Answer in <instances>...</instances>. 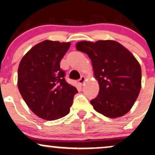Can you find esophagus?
Segmentation results:
<instances>
[{
    "label": "esophagus",
    "mask_w": 155,
    "mask_h": 155,
    "mask_svg": "<svg viewBox=\"0 0 155 155\" xmlns=\"http://www.w3.org/2000/svg\"><path fill=\"white\" fill-rule=\"evenodd\" d=\"M85 80H86V78L84 77V76H81V78L79 79V81H78V82H79L80 84L82 85V84L84 83V81H85Z\"/></svg>",
    "instance_id": "esophagus-1"
}]
</instances>
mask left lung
<instances>
[{"label":"left lung","instance_id":"1","mask_svg":"<svg viewBox=\"0 0 155 155\" xmlns=\"http://www.w3.org/2000/svg\"><path fill=\"white\" fill-rule=\"evenodd\" d=\"M76 47L91 59L99 82V94L90 101L94 109L111 118L127 114L141 89L142 71L136 58L114 41H81Z\"/></svg>","mask_w":155,"mask_h":155}]
</instances>
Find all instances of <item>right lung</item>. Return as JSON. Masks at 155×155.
<instances>
[{"mask_svg":"<svg viewBox=\"0 0 155 155\" xmlns=\"http://www.w3.org/2000/svg\"><path fill=\"white\" fill-rule=\"evenodd\" d=\"M70 43L44 41L24 56L18 68V88L25 103L41 118L56 120L67 115L77 89L65 81L61 59Z\"/></svg>","mask_w":155,"mask_h":155,"instance_id":"obj_1","label":"right lung"}]
</instances>
